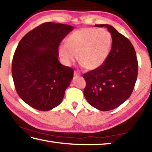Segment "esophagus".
Segmentation results:
<instances>
[{"label": "esophagus", "instance_id": "esophagus-1", "mask_svg": "<svg viewBox=\"0 0 152 152\" xmlns=\"http://www.w3.org/2000/svg\"><path fill=\"white\" fill-rule=\"evenodd\" d=\"M74 76H75V77H76V76H80V74L79 73L77 72L74 71Z\"/></svg>", "mask_w": 152, "mask_h": 152}]
</instances>
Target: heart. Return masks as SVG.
<instances>
[{
    "label": "heart",
    "instance_id": "heart-1",
    "mask_svg": "<svg viewBox=\"0 0 152 152\" xmlns=\"http://www.w3.org/2000/svg\"><path fill=\"white\" fill-rule=\"evenodd\" d=\"M112 46V37L107 30L83 28L67 37L66 45L58 48L64 62L70 66L78 58L79 64L87 70H96L103 64Z\"/></svg>",
    "mask_w": 152,
    "mask_h": 152
}]
</instances>
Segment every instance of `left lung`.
Segmentation results:
<instances>
[{
	"instance_id": "1",
	"label": "left lung",
	"mask_w": 152,
	"mask_h": 152,
	"mask_svg": "<svg viewBox=\"0 0 152 152\" xmlns=\"http://www.w3.org/2000/svg\"><path fill=\"white\" fill-rule=\"evenodd\" d=\"M111 50L107 60L96 70L83 74L86 86L84 95L88 103L102 111L113 110L129 98L137 80L138 63L132 43L111 25Z\"/></svg>"
}]
</instances>
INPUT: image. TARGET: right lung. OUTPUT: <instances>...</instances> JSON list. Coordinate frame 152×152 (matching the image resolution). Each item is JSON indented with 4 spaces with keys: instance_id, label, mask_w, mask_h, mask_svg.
Instances as JSON below:
<instances>
[{
    "instance_id": "1",
    "label": "right lung",
    "mask_w": 152,
    "mask_h": 152,
    "mask_svg": "<svg viewBox=\"0 0 152 152\" xmlns=\"http://www.w3.org/2000/svg\"><path fill=\"white\" fill-rule=\"evenodd\" d=\"M74 27L48 22L20 41L12 63V76L20 99L35 109L51 110L62 101L74 71L58 60L60 42Z\"/></svg>"
}]
</instances>
